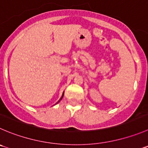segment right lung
Masks as SVG:
<instances>
[{
  "mask_svg": "<svg viewBox=\"0 0 148 148\" xmlns=\"http://www.w3.org/2000/svg\"><path fill=\"white\" fill-rule=\"evenodd\" d=\"M63 96H64V92H63L62 95V97H61V98H60V100H59V101H58V102H57V103H56V104H57V103H59V102H60V100H61V99H62Z\"/></svg>",
  "mask_w": 148,
  "mask_h": 148,
  "instance_id": "1",
  "label": "right lung"
}]
</instances>
